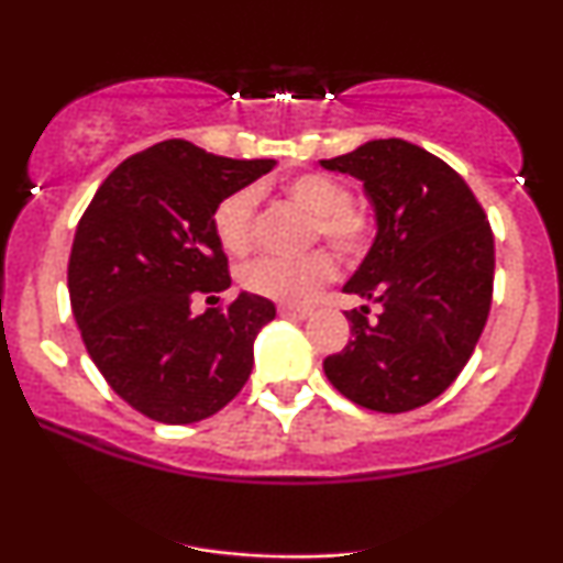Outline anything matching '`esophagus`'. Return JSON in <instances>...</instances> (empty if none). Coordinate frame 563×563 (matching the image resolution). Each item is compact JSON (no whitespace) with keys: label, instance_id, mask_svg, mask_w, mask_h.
Listing matches in <instances>:
<instances>
[{"label":"esophagus","instance_id":"1","mask_svg":"<svg viewBox=\"0 0 563 563\" xmlns=\"http://www.w3.org/2000/svg\"><path fill=\"white\" fill-rule=\"evenodd\" d=\"M277 312H280L283 318H296V320H303V318H307L309 312H312V309L303 307V303H280V307H277Z\"/></svg>","mask_w":563,"mask_h":563}]
</instances>
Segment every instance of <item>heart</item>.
<instances>
[{"label": "heart", "mask_w": 563, "mask_h": 563, "mask_svg": "<svg viewBox=\"0 0 563 563\" xmlns=\"http://www.w3.org/2000/svg\"><path fill=\"white\" fill-rule=\"evenodd\" d=\"M290 200L312 214V238H325L344 260H360L376 238V214L363 200L349 198L341 179L322 172H301L283 183ZM260 192L238 187L211 211V228L219 245L232 256L249 254L256 241ZM335 273L328 249L307 251L301 256H260L241 269V283L251 294L277 301H303Z\"/></svg>", "instance_id": "heart-1"}]
</instances>
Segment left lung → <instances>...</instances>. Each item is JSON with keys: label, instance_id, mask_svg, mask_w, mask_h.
<instances>
[{"label": "left lung", "instance_id": "8db88e82", "mask_svg": "<svg viewBox=\"0 0 563 563\" xmlns=\"http://www.w3.org/2000/svg\"><path fill=\"white\" fill-rule=\"evenodd\" d=\"M325 169L363 179L378 235L346 294L380 303L346 312L352 341L325 376L354 405L407 412L461 376L487 322L495 238L466 179L407 140H373Z\"/></svg>", "mask_w": 563, "mask_h": 563}]
</instances>
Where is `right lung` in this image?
Instances as JSON below:
<instances>
[{
	"label": "right lung",
	"instance_id": "1",
	"mask_svg": "<svg viewBox=\"0 0 563 563\" xmlns=\"http://www.w3.org/2000/svg\"><path fill=\"white\" fill-rule=\"evenodd\" d=\"M273 166L166 140L121 161L79 219L68 262L76 325L108 386L153 421H203L251 376L275 303L241 294L203 314L190 303L230 288L211 211Z\"/></svg>",
	"mask_w": 563,
	"mask_h": 563
}]
</instances>
